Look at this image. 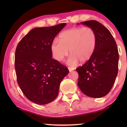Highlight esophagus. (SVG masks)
Returning a JSON list of instances; mask_svg holds the SVG:
<instances>
[{
	"label": "esophagus",
	"instance_id": "obj_1",
	"mask_svg": "<svg viewBox=\"0 0 127 127\" xmlns=\"http://www.w3.org/2000/svg\"><path fill=\"white\" fill-rule=\"evenodd\" d=\"M68 69H69V70L70 71V72H71V71H72V70H74V67H68Z\"/></svg>",
	"mask_w": 127,
	"mask_h": 127
}]
</instances>
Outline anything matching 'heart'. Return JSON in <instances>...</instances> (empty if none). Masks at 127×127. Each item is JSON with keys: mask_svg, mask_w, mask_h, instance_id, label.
<instances>
[{"mask_svg": "<svg viewBox=\"0 0 127 127\" xmlns=\"http://www.w3.org/2000/svg\"><path fill=\"white\" fill-rule=\"evenodd\" d=\"M96 46V35L90 27L74 28L64 31L60 35V41L54 40L51 50L54 58L59 62L72 55L69 60L70 64L78 61L81 64L88 62L94 53Z\"/></svg>", "mask_w": 127, "mask_h": 127, "instance_id": "b5f03b06", "label": "heart"}]
</instances>
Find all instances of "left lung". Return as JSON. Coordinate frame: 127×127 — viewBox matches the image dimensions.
<instances>
[{"label": "left lung", "mask_w": 127, "mask_h": 127, "mask_svg": "<svg viewBox=\"0 0 127 127\" xmlns=\"http://www.w3.org/2000/svg\"><path fill=\"white\" fill-rule=\"evenodd\" d=\"M96 35V46L91 58L77 67L78 86L85 95L101 98L112 89L118 73L119 54L115 40L108 29L95 20L81 22Z\"/></svg>", "instance_id": "obj_1"}]
</instances>
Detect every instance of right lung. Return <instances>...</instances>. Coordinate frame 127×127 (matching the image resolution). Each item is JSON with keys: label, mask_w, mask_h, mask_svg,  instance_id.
Returning a JSON list of instances; mask_svg holds the SVG:
<instances>
[{"label": "right lung", "mask_w": 127, "mask_h": 127, "mask_svg": "<svg viewBox=\"0 0 127 127\" xmlns=\"http://www.w3.org/2000/svg\"><path fill=\"white\" fill-rule=\"evenodd\" d=\"M66 24L36 28L17 45L15 69L17 82L25 96L34 103L46 105L58 95L61 83L69 71L52 58L51 46Z\"/></svg>", "instance_id": "1"}]
</instances>
